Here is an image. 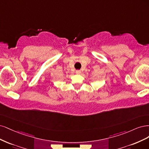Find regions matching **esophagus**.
Returning a JSON list of instances; mask_svg holds the SVG:
<instances>
[{"label":"esophagus","mask_w":149,"mask_h":149,"mask_svg":"<svg viewBox=\"0 0 149 149\" xmlns=\"http://www.w3.org/2000/svg\"><path fill=\"white\" fill-rule=\"evenodd\" d=\"M75 72H76V74H81V71L78 70H76Z\"/></svg>","instance_id":"esophagus-1"}]
</instances>
